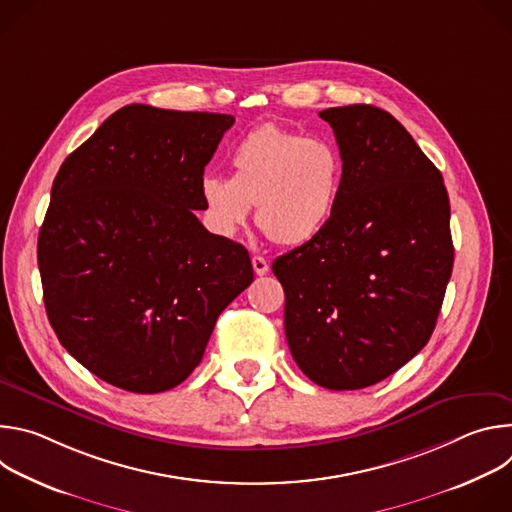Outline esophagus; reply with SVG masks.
<instances>
[{
	"instance_id": "34e87169",
	"label": "esophagus",
	"mask_w": 512,
	"mask_h": 512,
	"mask_svg": "<svg viewBox=\"0 0 512 512\" xmlns=\"http://www.w3.org/2000/svg\"><path fill=\"white\" fill-rule=\"evenodd\" d=\"M251 263H253V269H255L257 275H265V273L269 271V263H267V259L261 257V255H253Z\"/></svg>"
}]
</instances>
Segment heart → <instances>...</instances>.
Returning <instances> with one entry per match:
<instances>
[{"label":"heart","instance_id":"1","mask_svg":"<svg viewBox=\"0 0 512 512\" xmlns=\"http://www.w3.org/2000/svg\"><path fill=\"white\" fill-rule=\"evenodd\" d=\"M233 176L204 174L200 198L208 225L233 237L255 204L257 227L277 245L320 237L338 210L346 164L330 139L265 123L231 152Z\"/></svg>","mask_w":512,"mask_h":512}]
</instances>
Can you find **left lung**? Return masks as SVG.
<instances>
[{"label": "left lung", "instance_id": "left-lung-1", "mask_svg": "<svg viewBox=\"0 0 512 512\" xmlns=\"http://www.w3.org/2000/svg\"><path fill=\"white\" fill-rule=\"evenodd\" d=\"M346 164L338 210L314 241L273 261L285 338L320 387H371L429 340L454 267L444 178L373 105L320 111Z\"/></svg>", "mask_w": 512, "mask_h": 512}]
</instances>
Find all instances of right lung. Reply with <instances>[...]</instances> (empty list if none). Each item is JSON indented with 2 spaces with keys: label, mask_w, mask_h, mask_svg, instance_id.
I'll return each mask as SVG.
<instances>
[{
  "label": "right lung",
  "mask_w": 512,
  "mask_h": 512,
  "mask_svg": "<svg viewBox=\"0 0 512 512\" xmlns=\"http://www.w3.org/2000/svg\"><path fill=\"white\" fill-rule=\"evenodd\" d=\"M233 115L127 105L60 166L38 237L60 344L131 393L180 385L253 281L243 245L208 233L200 180Z\"/></svg>",
  "instance_id": "add662e5"
}]
</instances>
